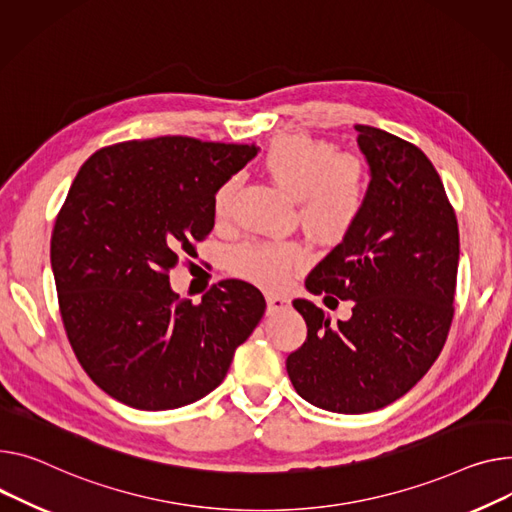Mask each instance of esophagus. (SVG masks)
I'll list each match as a JSON object with an SVG mask.
<instances>
[{"mask_svg":"<svg viewBox=\"0 0 512 512\" xmlns=\"http://www.w3.org/2000/svg\"><path fill=\"white\" fill-rule=\"evenodd\" d=\"M265 300H267V315L284 311V309H288V304H290V298L284 296V294H267Z\"/></svg>","mask_w":512,"mask_h":512,"instance_id":"1","label":"esophagus"}]
</instances>
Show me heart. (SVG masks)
I'll use <instances>...</instances> for the list:
<instances>
[{"label":"heart","instance_id":"1","mask_svg":"<svg viewBox=\"0 0 512 512\" xmlns=\"http://www.w3.org/2000/svg\"><path fill=\"white\" fill-rule=\"evenodd\" d=\"M267 177L296 197L298 222L321 243H337L358 224L368 199L366 164L352 154H335L327 142L304 133H286L271 142L261 158ZM238 191V179L222 181L212 199L216 222H226ZM232 274L263 288H282L294 269L306 263L296 241H255L230 255Z\"/></svg>","mask_w":512,"mask_h":512}]
</instances>
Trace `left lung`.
<instances>
[{
  "label": "left lung",
  "instance_id": "left-lung-1",
  "mask_svg": "<svg viewBox=\"0 0 512 512\" xmlns=\"http://www.w3.org/2000/svg\"><path fill=\"white\" fill-rule=\"evenodd\" d=\"M370 166L366 208L354 230L306 278L348 321L296 298L306 342L288 356L296 393L321 410L366 414L410 391L438 358L455 313L459 228L428 156L370 125H356ZM331 309V306H329Z\"/></svg>",
  "mask_w": 512,
  "mask_h": 512
}]
</instances>
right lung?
Wrapping results in <instances>:
<instances>
[{
  "mask_svg": "<svg viewBox=\"0 0 512 512\" xmlns=\"http://www.w3.org/2000/svg\"><path fill=\"white\" fill-rule=\"evenodd\" d=\"M255 154L164 135L82 164L53 226L51 267L72 350L113 399L160 412L206 397L261 321L265 298L243 280H222L199 304L168 284L212 232L218 185Z\"/></svg>",
  "mask_w": 512,
  "mask_h": 512,
  "instance_id": "right-lung-1",
  "label": "right lung"
}]
</instances>
